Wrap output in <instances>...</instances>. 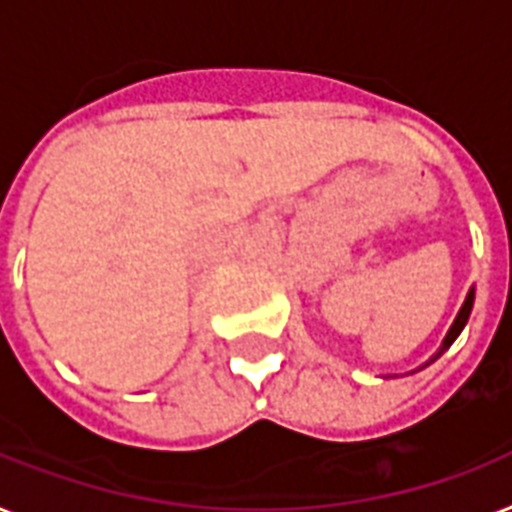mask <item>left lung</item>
I'll list each match as a JSON object with an SVG mask.
<instances>
[{"label":"left lung","instance_id":"8db88e82","mask_svg":"<svg viewBox=\"0 0 512 512\" xmlns=\"http://www.w3.org/2000/svg\"><path fill=\"white\" fill-rule=\"evenodd\" d=\"M473 303H476V287L468 289V297H465V303H462L460 313H457V319H454V324H452V327H449V332H446L444 342H441V348H438L436 353H433V356H430L428 361H425V364L417 366V369H412V372H420V369L430 366V364H433V361H436V358H441L446 353V350L452 348V342L457 340V337H460V332H462V329H465V324H468L470 311H473Z\"/></svg>","mask_w":512,"mask_h":512}]
</instances>
